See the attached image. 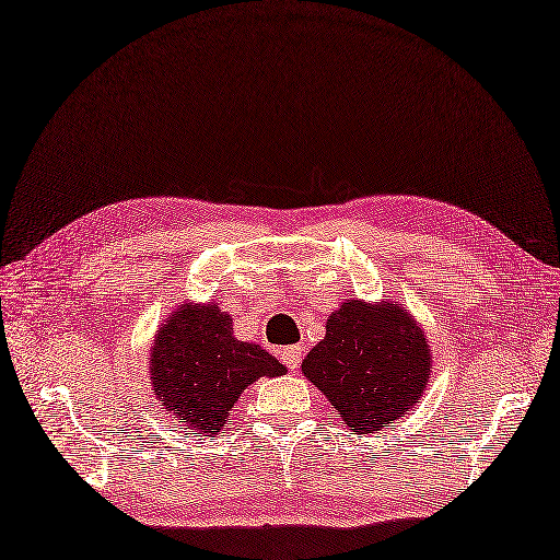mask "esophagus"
Masks as SVG:
<instances>
[{
  "label": "esophagus",
  "instance_id": "34e87169",
  "mask_svg": "<svg viewBox=\"0 0 560 560\" xmlns=\"http://www.w3.org/2000/svg\"><path fill=\"white\" fill-rule=\"evenodd\" d=\"M281 361L287 368H291V371H299L301 368V361H303V349L301 347H289L281 351Z\"/></svg>",
  "mask_w": 560,
  "mask_h": 560
}]
</instances>
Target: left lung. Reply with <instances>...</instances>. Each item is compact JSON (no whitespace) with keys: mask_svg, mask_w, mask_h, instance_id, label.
<instances>
[{"mask_svg":"<svg viewBox=\"0 0 560 560\" xmlns=\"http://www.w3.org/2000/svg\"><path fill=\"white\" fill-rule=\"evenodd\" d=\"M301 368L349 431L368 435L416 409L433 355L421 323L401 303L351 299L329 315L325 339Z\"/></svg>","mask_w":560,"mask_h":560,"instance_id":"obj_1","label":"left lung"}]
</instances>
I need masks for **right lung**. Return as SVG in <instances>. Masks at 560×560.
<instances>
[{"label": "right lung", "mask_w": 560, "mask_h": 560, "mask_svg": "<svg viewBox=\"0 0 560 560\" xmlns=\"http://www.w3.org/2000/svg\"><path fill=\"white\" fill-rule=\"evenodd\" d=\"M287 375L259 343L233 335L217 303H183L156 329L149 380L161 407L185 431L217 438L243 392L259 377Z\"/></svg>", "instance_id": "obj_1"}]
</instances>
